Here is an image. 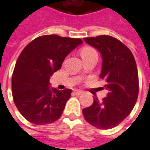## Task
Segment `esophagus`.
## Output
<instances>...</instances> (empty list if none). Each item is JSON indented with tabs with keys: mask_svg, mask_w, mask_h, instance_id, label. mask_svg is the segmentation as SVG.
Segmentation results:
<instances>
[{
	"mask_svg": "<svg viewBox=\"0 0 150 150\" xmlns=\"http://www.w3.org/2000/svg\"><path fill=\"white\" fill-rule=\"evenodd\" d=\"M73 94H76V95H80V94H83V91L79 90V89H73Z\"/></svg>",
	"mask_w": 150,
	"mask_h": 150,
	"instance_id": "34e87169",
	"label": "esophagus"
}]
</instances>
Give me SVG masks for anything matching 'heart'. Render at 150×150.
<instances>
[{"instance_id":"b5f03b06","label":"heart","mask_w":150,"mask_h":150,"mask_svg":"<svg viewBox=\"0 0 150 150\" xmlns=\"http://www.w3.org/2000/svg\"><path fill=\"white\" fill-rule=\"evenodd\" d=\"M92 55H97V52L96 50L91 47H86V48H83L81 51V56L82 57H85V56H92Z\"/></svg>"}]
</instances>
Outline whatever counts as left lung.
I'll use <instances>...</instances> for the list:
<instances>
[{"instance_id": "left-lung-1", "label": "left lung", "mask_w": 150, "mask_h": 150, "mask_svg": "<svg viewBox=\"0 0 150 150\" xmlns=\"http://www.w3.org/2000/svg\"><path fill=\"white\" fill-rule=\"evenodd\" d=\"M100 52L103 62L100 78L105 81L107 96L98 98L83 109L84 119L99 129H110L121 123L134 107L139 90L138 68L134 56L123 43L109 35L84 38Z\"/></svg>"}]
</instances>
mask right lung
<instances>
[{"label":"right lung","instance_id":"obj_1","mask_svg":"<svg viewBox=\"0 0 150 150\" xmlns=\"http://www.w3.org/2000/svg\"><path fill=\"white\" fill-rule=\"evenodd\" d=\"M82 43L80 39L57 34L42 35L19 55L11 77V92L19 112L31 123H52L62 115L71 89L50 88V78Z\"/></svg>","mask_w":150,"mask_h":150}]
</instances>
